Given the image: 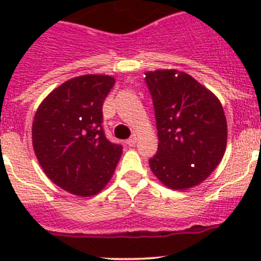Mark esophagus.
I'll list each match as a JSON object with an SVG mask.
<instances>
[{
	"instance_id": "esophagus-1",
	"label": "esophagus",
	"mask_w": 261,
	"mask_h": 261,
	"mask_svg": "<svg viewBox=\"0 0 261 261\" xmlns=\"http://www.w3.org/2000/svg\"><path fill=\"white\" fill-rule=\"evenodd\" d=\"M136 142H137V137H136V136H133V137H130L126 140V144H128L129 146H133V145H136Z\"/></svg>"
}]
</instances>
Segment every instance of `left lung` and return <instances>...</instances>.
Returning a JSON list of instances; mask_svg holds the SVG:
<instances>
[{"label": "left lung", "instance_id": "1", "mask_svg": "<svg viewBox=\"0 0 261 261\" xmlns=\"http://www.w3.org/2000/svg\"><path fill=\"white\" fill-rule=\"evenodd\" d=\"M155 111L158 151L151 171L170 190L199 186L222 161L227 124L220 99L176 69L145 73Z\"/></svg>", "mask_w": 261, "mask_h": 261}]
</instances>
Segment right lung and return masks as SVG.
Masks as SVG:
<instances>
[{"label":"right lung","mask_w":261,"mask_h":261,"mask_svg":"<svg viewBox=\"0 0 261 261\" xmlns=\"http://www.w3.org/2000/svg\"><path fill=\"white\" fill-rule=\"evenodd\" d=\"M115 78L85 74L50 91L32 123V146L43 171L71 195L89 197L108 184L123 146L103 130V102Z\"/></svg>","instance_id":"right-lung-1"}]
</instances>
